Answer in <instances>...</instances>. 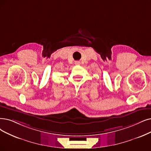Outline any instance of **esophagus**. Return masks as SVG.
<instances>
[{
    "label": "esophagus",
    "instance_id": "34e87169",
    "mask_svg": "<svg viewBox=\"0 0 151 151\" xmlns=\"http://www.w3.org/2000/svg\"><path fill=\"white\" fill-rule=\"evenodd\" d=\"M80 64H81V63H80L79 61H76V62H75V64H76V65H80Z\"/></svg>",
    "mask_w": 151,
    "mask_h": 151
}]
</instances>
